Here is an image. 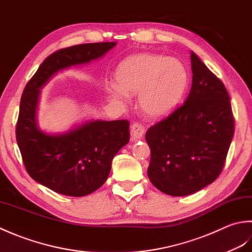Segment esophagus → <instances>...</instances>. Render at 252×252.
<instances>
[{
	"label": "esophagus",
	"mask_w": 252,
	"mask_h": 252,
	"mask_svg": "<svg viewBox=\"0 0 252 252\" xmlns=\"http://www.w3.org/2000/svg\"><path fill=\"white\" fill-rule=\"evenodd\" d=\"M146 131V128L145 126H143L142 124H140V123H133V124L131 125V139H139V138H141L143 136V133H145Z\"/></svg>",
	"instance_id": "obj_1"
}]
</instances>
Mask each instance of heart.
Masks as SVG:
<instances>
[{
	"label": "heart",
	"instance_id": "b5f03b06",
	"mask_svg": "<svg viewBox=\"0 0 252 252\" xmlns=\"http://www.w3.org/2000/svg\"><path fill=\"white\" fill-rule=\"evenodd\" d=\"M116 83L106 90L115 100L139 94V105L146 116L160 119L175 109L188 85V73L182 62L167 56L141 53L126 59L116 71Z\"/></svg>",
	"mask_w": 252,
	"mask_h": 252
}]
</instances>
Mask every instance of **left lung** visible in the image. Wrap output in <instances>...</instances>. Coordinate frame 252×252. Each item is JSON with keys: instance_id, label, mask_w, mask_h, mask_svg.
Returning a JSON list of instances; mask_svg holds the SVG:
<instances>
[{"instance_id": "left-lung-1", "label": "left lung", "mask_w": 252, "mask_h": 252, "mask_svg": "<svg viewBox=\"0 0 252 252\" xmlns=\"http://www.w3.org/2000/svg\"><path fill=\"white\" fill-rule=\"evenodd\" d=\"M190 59L192 85L186 101L146 132L149 179L175 197L197 192L220 176L235 130L222 80L193 52Z\"/></svg>"}]
</instances>
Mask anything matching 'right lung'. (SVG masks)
I'll list each match as a JSON object with an SVG mask.
<instances>
[{
	"label": "right lung",
	"mask_w": 252,
	"mask_h": 252,
	"mask_svg": "<svg viewBox=\"0 0 252 252\" xmlns=\"http://www.w3.org/2000/svg\"><path fill=\"white\" fill-rule=\"evenodd\" d=\"M115 44L85 43L55 51L23 91L16 140L24 165L30 177L55 192L83 197L100 188L109 176L113 158L129 142V122H88L63 135H47L35 124L39 89L59 70L99 59Z\"/></svg>",
	"instance_id": "add662e5"
}]
</instances>
